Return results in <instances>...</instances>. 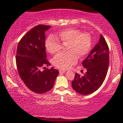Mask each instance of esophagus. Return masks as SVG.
<instances>
[{
	"label": "esophagus",
	"mask_w": 123,
	"mask_h": 123,
	"mask_svg": "<svg viewBox=\"0 0 123 123\" xmlns=\"http://www.w3.org/2000/svg\"><path fill=\"white\" fill-rule=\"evenodd\" d=\"M65 73V70H59V73L60 74H63V73Z\"/></svg>",
	"instance_id": "1"
}]
</instances>
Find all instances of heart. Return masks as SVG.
<instances>
[{
    "instance_id": "obj_1",
    "label": "heart",
    "mask_w": 123,
    "mask_h": 123,
    "mask_svg": "<svg viewBox=\"0 0 123 123\" xmlns=\"http://www.w3.org/2000/svg\"><path fill=\"white\" fill-rule=\"evenodd\" d=\"M58 37L62 43H68L67 53H58L53 59L57 68L67 69L76 63L79 58L88 54L91 48V37L87 33H81L75 28H68L60 31ZM45 47L49 53L55 54L59 51L60 43L53 35H49L45 41Z\"/></svg>"
}]
</instances>
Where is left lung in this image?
<instances>
[{"label":"left lung","mask_w":123,"mask_h":123,"mask_svg":"<svg viewBox=\"0 0 123 123\" xmlns=\"http://www.w3.org/2000/svg\"><path fill=\"white\" fill-rule=\"evenodd\" d=\"M87 69L83 76L75 73L72 88L83 95L93 93L100 88L106 76L109 65V50L105 38L100 35L97 43L82 62Z\"/></svg>","instance_id":"1"}]
</instances>
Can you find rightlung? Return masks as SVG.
<instances>
[{
    "label": "right lung",
    "instance_id": "right-lung-1",
    "mask_svg": "<svg viewBox=\"0 0 123 123\" xmlns=\"http://www.w3.org/2000/svg\"><path fill=\"white\" fill-rule=\"evenodd\" d=\"M51 26L39 25L30 30L18 44L16 64L25 85L32 91L43 93L53 88L59 71L53 68L42 70L50 64L47 60L45 32Z\"/></svg>",
    "mask_w": 123,
    "mask_h": 123
}]
</instances>
